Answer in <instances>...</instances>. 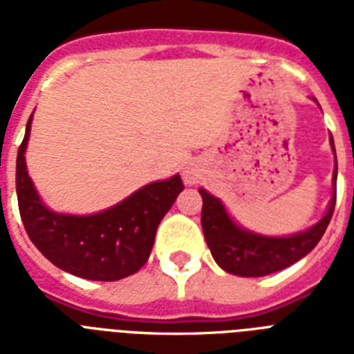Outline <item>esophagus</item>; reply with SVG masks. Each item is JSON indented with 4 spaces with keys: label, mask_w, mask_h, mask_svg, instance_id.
<instances>
[{
    "label": "esophagus",
    "mask_w": 354,
    "mask_h": 354,
    "mask_svg": "<svg viewBox=\"0 0 354 354\" xmlns=\"http://www.w3.org/2000/svg\"><path fill=\"white\" fill-rule=\"evenodd\" d=\"M194 180H196V178H194V174L193 172H185V182L187 183H194Z\"/></svg>",
    "instance_id": "esophagus-1"
}]
</instances>
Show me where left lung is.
<instances>
[{"mask_svg":"<svg viewBox=\"0 0 354 354\" xmlns=\"http://www.w3.org/2000/svg\"><path fill=\"white\" fill-rule=\"evenodd\" d=\"M335 150V141L330 138ZM336 154V152H335ZM338 165L335 167V182ZM336 185V183H335ZM204 205H202V230L213 259L222 270L242 277H263L297 263L308 252H313L319 239L329 226L330 216L335 213L336 187L330 198L329 209L322 221L310 230L292 236H263L246 232L227 216L224 205L218 198L200 189Z\"/></svg>","mask_w":354,"mask_h":354,"instance_id":"1","label":"left lung"}]
</instances>
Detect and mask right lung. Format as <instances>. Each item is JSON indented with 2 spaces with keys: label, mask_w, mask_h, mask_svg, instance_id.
Wrapping results in <instances>:
<instances>
[{
  "label": "right lung",
  "mask_w": 354,
  "mask_h": 354,
  "mask_svg": "<svg viewBox=\"0 0 354 354\" xmlns=\"http://www.w3.org/2000/svg\"><path fill=\"white\" fill-rule=\"evenodd\" d=\"M30 119L16 158V194L25 232L41 255L64 272L91 281H118L136 274L147 261L161 218L182 193L172 176L139 189L121 204L90 216L58 215L41 204L32 187L25 147Z\"/></svg>",
  "instance_id": "1"
}]
</instances>
